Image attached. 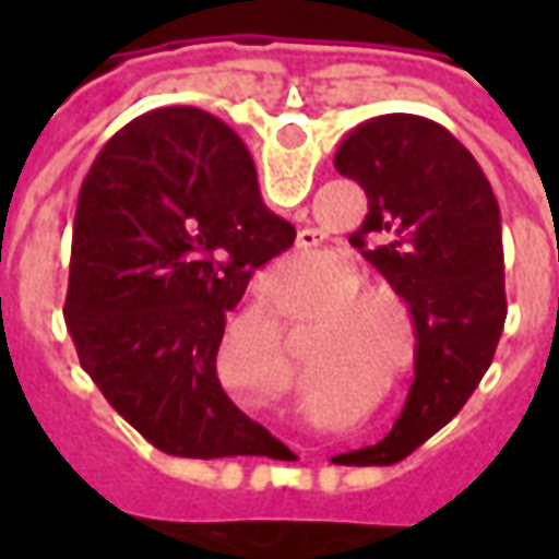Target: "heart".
<instances>
[{"label": "heart", "mask_w": 559, "mask_h": 559, "mask_svg": "<svg viewBox=\"0 0 559 559\" xmlns=\"http://www.w3.org/2000/svg\"><path fill=\"white\" fill-rule=\"evenodd\" d=\"M305 278L314 281V290L305 302V314H314L320 305H326L332 296H338L335 302L326 308L329 320H344L338 332H332L341 341V350H347L353 359H368V362H389L392 356H399L401 335L399 323L392 311L385 308H395V314L404 317V299L399 290H392L389 284H362L359 269L353 266L347 257L329 254L323 263H317L314 269L305 272ZM377 301H386L385 306H377ZM352 320L347 321L346 317ZM269 350V371H272V386L278 395L290 392L296 383V371H293L290 353L284 344V332L275 326L269 332L266 341ZM416 359V347L413 341H407V350L401 365H413Z\"/></svg>", "instance_id": "heart-1"}]
</instances>
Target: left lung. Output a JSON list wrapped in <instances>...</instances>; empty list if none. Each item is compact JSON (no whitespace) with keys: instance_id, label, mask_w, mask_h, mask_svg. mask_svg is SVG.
<instances>
[{"instance_id":"8db88e82","label":"left lung","mask_w":559,"mask_h":559,"mask_svg":"<svg viewBox=\"0 0 559 559\" xmlns=\"http://www.w3.org/2000/svg\"><path fill=\"white\" fill-rule=\"evenodd\" d=\"M335 170L362 185L368 215L350 242L407 302L416 377L392 431L362 464H399L479 386L506 323L500 206L452 131L389 114L341 140ZM372 248H367V242Z\"/></svg>"}]
</instances>
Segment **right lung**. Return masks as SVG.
<instances>
[{"label":"right lung","instance_id":"1","mask_svg":"<svg viewBox=\"0 0 559 559\" xmlns=\"http://www.w3.org/2000/svg\"><path fill=\"white\" fill-rule=\"evenodd\" d=\"M230 126L160 107L107 140L74 215L66 326L119 416L176 457L272 455L281 443L221 386L227 311L287 251Z\"/></svg>","mask_w":559,"mask_h":559}]
</instances>
